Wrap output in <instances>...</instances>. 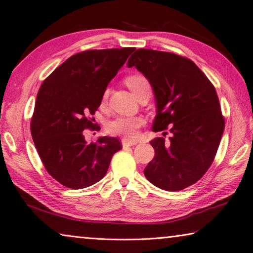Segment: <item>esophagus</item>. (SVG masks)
I'll list each match as a JSON object with an SVG mask.
<instances>
[{
  "mask_svg": "<svg viewBox=\"0 0 253 253\" xmlns=\"http://www.w3.org/2000/svg\"><path fill=\"white\" fill-rule=\"evenodd\" d=\"M138 141L136 140H129V139H122V144L123 147H131V146H135L137 144Z\"/></svg>",
  "mask_w": 253,
  "mask_h": 253,
  "instance_id": "esophagus-1",
  "label": "esophagus"
}]
</instances>
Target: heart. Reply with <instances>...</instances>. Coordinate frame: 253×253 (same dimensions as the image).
I'll use <instances>...</instances> for the list:
<instances>
[{
  "label": "heart",
  "mask_w": 253,
  "mask_h": 253,
  "mask_svg": "<svg viewBox=\"0 0 253 253\" xmlns=\"http://www.w3.org/2000/svg\"><path fill=\"white\" fill-rule=\"evenodd\" d=\"M126 84L128 85L132 93L137 95L141 90L144 88L150 87V84L148 79L142 76V75H130L126 78ZM109 94V90H105L103 93V100L107 98ZM144 121L143 118L139 116H132V117H116L114 120L107 123L106 130L111 135L121 136L125 139H133L138 133V129L141 126H143Z\"/></svg>",
  "instance_id": "obj_1"
}]
</instances>
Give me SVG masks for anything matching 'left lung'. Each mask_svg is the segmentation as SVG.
<instances>
[{"instance_id": "obj_1", "label": "left lung", "mask_w": 253, "mask_h": 253, "mask_svg": "<svg viewBox=\"0 0 253 253\" xmlns=\"http://www.w3.org/2000/svg\"><path fill=\"white\" fill-rule=\"evenodd\" d=\"M127 65L151 84L157 101L152 130L169 127L171 133L169 141H150L155 155L144 176L161 189H185L207 173L221 142L225 120L215 88L191 60L174 53L138 49Z\"/></svg>"}]
</instances>
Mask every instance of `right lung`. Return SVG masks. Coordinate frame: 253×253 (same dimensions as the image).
Masks as SVG:
<instances>
[{
    "instance_id": "right-lung-1",
    "label": "right lung",
    "mask_w": 253,
    "mask_h": 253,
    "mask_svg": "<svg viewBox=\"0 0 253 253\" xmlns=\"http://www.w3.org/2000/svg\"><path fill=\"white\" fill-rule=\"evenodd\" d=\"M135 47L88 50L61 64L37 94L30 130L45 169L60 184L83 189L105 176L112 157L122 149L117 138L84 140L95 129V111L111 80Z\"/></svg>"
}]
</instances>
